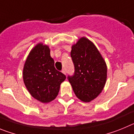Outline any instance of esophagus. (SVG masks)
Here are the masks:
<instances>
[{
  "instance_id": "obj_1",
  "label": "esophagus",
  "mask_w": 134,
  "mask_h": 134,
  "mask_svg": "<svg viewBox=\"0 0 134 134\" xmlns=\"http://www.w3.org/2000/svg\"><path fill=\"white\" fill-rule=\"evenodd\" d=\"M61 72H62V73H63V74H65V75L66 74V71H65V70L64 69H62V71H61Z\"/></svg>"
}]
</instances>
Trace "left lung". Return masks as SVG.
<instances>
[{"label": "left lung", "instance_id": "left-lung-1", "mask_svg": "<svg viewBox=\"0 0 134 134\" xmlns=\"http://www.w3.org/2000/svg\"><path fill=\"white\" fill-rule=\"evenodd\" d=\"M75 73L68 77L75 96L83 102H90L101 93L107 80V65L92 41L81 37L71 51Z\"/></svg>", "mask_w": 134, "mask_h": 134}]
</instances>
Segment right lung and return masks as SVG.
Instances as JSON below:
<instances>
[{
  "mask_svg": "<svg viewBox=\"0 0 134 134\" xmlns=\"http://www.w3.org/2000/svg\"><path fill=\"white\" fill-rule=\"evenodd\" d=\"M50 55V49L43 43L37 44L26 57L23 71V81L32 97L41 103H49L59 92L66 76L58 71Z\"/></svg>",
  "mask_w": 134,
  "mask_h": 134,
  "instance_id": "obj_1",
  "label": "right lung"
}]
</instances>
